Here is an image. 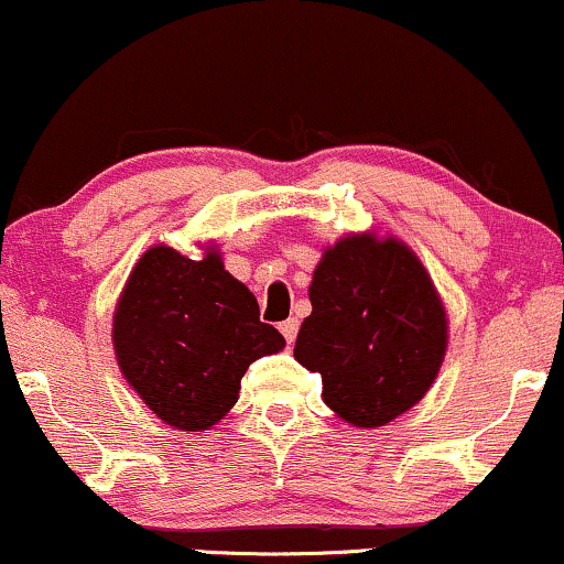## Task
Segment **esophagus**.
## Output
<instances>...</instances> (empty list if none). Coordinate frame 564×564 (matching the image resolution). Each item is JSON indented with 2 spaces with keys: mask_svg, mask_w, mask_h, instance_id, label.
Here are the masks:
<instances>
[{
  "mask_svg": "<svg viewBox=\"0 0 564 564\" xmlns=\"http://www.w3.org/2000/svg\"><path fill=\"white\" fill-rule=\"evenodd\" d=\"M281 333H283V338H286V344H294V338L299 333V319L289 317L286 323H281Z\"/></svg>",
  "mask_w": 564,
  "mask_h": 564,
  "instance_id": "34e87169",
  "label": "esophagus"
}]
</instances>
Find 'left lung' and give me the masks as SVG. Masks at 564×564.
Here are the masks:
<instances>
[{
    "instance_id": "8db88e82",
    "label": "left lung",
    "mask_w": 564,
    "mask_h": 564,
    "mask_svg": "<svg viewBox=\"0 0 564 564\" xmlns=\"http://www.w3.org/2000/svg\"><path fill=\"white\" fill-rule=\"evenodd\" d=\"M296 335L299 365L354 426H382L424 398L447 348V319L416 254L395 239L354 234L327 249Z\"/></svg>"
}]
</instances>
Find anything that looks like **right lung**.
I'll return each instance as SVG.
<instances>
[{"label":"right lung","instance_id":"1","mask_svg":"<svg viewBox=\"0 0 564 564\" xmlns=\"http://www.w3.org/2000/svg\"><path fill=\"white\" fill-rule=\"evenodd\" d=\"M283 346L218 252L189 260L163 245L148 249L113 315V351L127 382L155 416L184 432L226 416L247 367Z\"/></svg>","mask_w":564,"mask_h":564}]
</instances>
